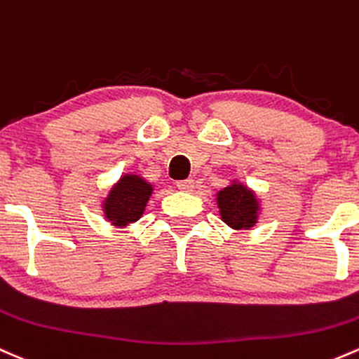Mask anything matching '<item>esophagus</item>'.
<instances>
[{
  "instance_id": "1",
  "label": "esophagus",
  "mask_w": 359,
  "mask_h": 359,
  "mask_svg": "<svg viewBox=\"0 0 359 359\" xmlns=\"http://www.w3.org/2000/svg\"><path fill=\"white\" fill-rule=\"evenodd\" d=\"M177 189H180V191H184V192H191L192 189H194V180L192 179L179 180V182H177Z\"/></svg>"
}]
</instances>
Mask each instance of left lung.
Masks as SVG:
<instances>
[{
	"mask_svg": "<svg viewBox=\"0 0 359 359\" xmlns=\"http://www.w3.org/2000/svg\"><path fill=\"white\" fill-rule=\"evenodd\" d=\"M219 216L233 230H250L259 222L262 206L255 191L243 182L231 180L216 194Z\"/></svg>",
	"mask_w": 359,
	"mask_h": 359,
	"instance_id": "obj_1",
	"label": "left lung"
}]
</instances>
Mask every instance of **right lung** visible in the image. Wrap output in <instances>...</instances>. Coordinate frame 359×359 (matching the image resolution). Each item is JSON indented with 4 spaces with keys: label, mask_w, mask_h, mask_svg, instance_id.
Masks as SVG:
<instances>
[{
    "label": "right lung",
    "mask_w": 359,
    "mask_h": 359,
    "mask_svg": "<svg viewBox=\"0 0 359 359\" xmlns=\"http://www.w3.org/2000/svg\"><path fill=\"white\" fill-rule=\"evenodd\" d=\"M153 191V184H149L144 177L137 173H124L116 184H112L102 201L104 218L112 226H129L143 216Z\"/></svg>",
    "instance_id": "add662e5"
}]
</instances>
